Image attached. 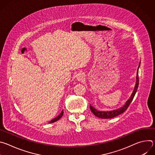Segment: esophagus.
Returning a JSON list of instances; mask_svg holds the SVG:
<instances>
[{"instance_id": "34e87169", "label": "esophagus", "mask_w": 155, "mask_h": 155, "mask_svg": "<svg viewBox=\"0 0 155 155\" xmlns=\"http://www.w3.org/2000/svg\"><path fill=\"white\" fill-rule=\"evenodd\" d=\"M76 78L78 81H82L84 79V74L83 73H78L76 75Z\"/></svg>"}]
</instances>
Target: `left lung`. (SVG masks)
<instances>
[{"label": "left lung", "mask_w": 155, "mask_h": 155, "mask_svg": "<svg viewBox=\"0 0 155 155\" xmlns=\"http://www.w3.org/2000/svg\"><path fill=\"white\" fill-rule=\"evenodd\" d=\"M139 66H140V64H139ZM139 68H138V71L137 72V77H136V84L135 86V87L134 89L133 92H132L130 97H129V99L127 101V102H126V104H124V105L121 107V108H118V110H113V111H109V112H103V111H99V110H97L96 108H94L93 107H92L91 105H90V110L92 112V113L97 117L100 118H104V119H108V118H112L114 117H115L121 114H123V112H124L126 110H127V108H128V107L129 106L130 102H132V99H133L137 91V88L139 86Z\"/></svg>", "instance_id": "1"}]
</instances>
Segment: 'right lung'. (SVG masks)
<instances>
[{
	"instance_id": "obj_1",
	"label": "right lung",
	"mask_w": 155,
	"mask_h": 155,
	"mask_svg": "<svg viewBox=\"0 0 155 155\" xmlns=\"http://www.w3.org/2000/svg\"><path fill=\"white\" fill-rule=\"evenodd\" d=\"M63 114H64V112H63V110L61 112V113L57 117H56L55 118H54V119H53V120H51L50 122H49V123H54V122H55V121H57L58 120H59L61 117H62V115H63Z\"/></svg>"
}]
</instances>
